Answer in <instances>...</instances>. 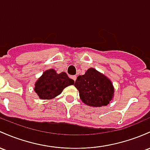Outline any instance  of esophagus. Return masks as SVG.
I'll use <instances>...</instances> for the list:
<instances>
[{"mask_svg": "<svg viewBox=\"0 0 150 150\" xmlns=\"http://www.w3.org/2000/svg\"><path fill=\"white\" fill-rule=\"evenodd\" d=\"M71 78L75 82V80H76V79H77V77L75 76V75H73V76H71Z\"/></svg>", "mask_w": 150, "mask_h": 150, "instance_id": "obj_1", "label": "esophagus"}]
</instances>
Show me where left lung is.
<instances>
[{
	"mask_svg": "<svg viewBox=\"0 0 150 150\" xmlns=\"http://www.w3.org/2000/svg\"><path fill=\"white\" fill-rule=\"evenodd\" d=\"M74 85L82 101L89 106H106L114 96L115 89L110 79L93 67L79 75Z\"/></svg>",
	"mask_w": 150,
	"mask_h": 150,
	"instance_id": "obj_1",
	"label": "left lung"
}]
</instances>
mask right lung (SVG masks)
I'll list each match as a JSON object with an SVG mask.
<instances>
[{
  "label": "right lung",
  "instance_id": "1",
  "mask_svg": "<svg viewBox=\"0 0 150 150\" xmlns=\"http://www.w3.org/2000/svg\"><path fill=\"white\" fill-rule=\"evenodd\" d=\"M75 81L66 72L57 74L53 69L46 70L35 83L34 90L42 100H51L62 93L64 88L74 85Z\"/></svg>",
  "mask_w": 150,
  "mask_h": 150
}]
</instances>
